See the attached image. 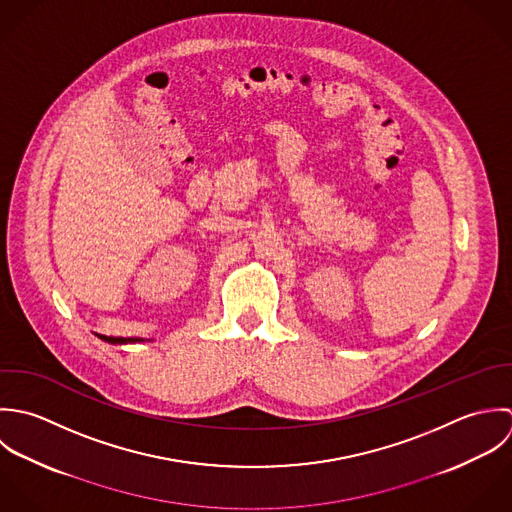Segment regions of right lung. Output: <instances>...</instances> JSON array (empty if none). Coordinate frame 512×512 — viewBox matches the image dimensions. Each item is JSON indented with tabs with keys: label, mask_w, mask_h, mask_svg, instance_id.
<instances>
[{
	"label": "right lung",
	"mask_w": 512,
	"mask_h": 512,
	"mask_svg": "<svg viewBox=\"0 0 512 512\" xmlns=\"http://www.w3.org/2000/svg\"><path fill=\"white\" fill-rule=\"evenodd\" d=\"M101 340L108 342V344H136V342H144V338H122V336H104V334H97Z\"/></svg>",
	"instance_id": "right-lung-1"
}]
</instances>
